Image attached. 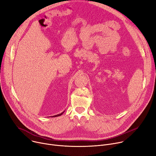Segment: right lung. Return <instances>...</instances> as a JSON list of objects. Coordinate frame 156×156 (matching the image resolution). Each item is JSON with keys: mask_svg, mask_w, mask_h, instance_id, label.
Segmentation results:
<instances>
[{"mask_svg": "<svg viewBox=\"0 0 156 156\" xmlns=\"http://www.w3.org/2000/svg\"><path fill=\"white\" fill-rule=\"evenodd\" d=\"M65 112V111H63V112H62V113H60V114H58V115H55V116H52V117H57V116H61L62 115H63V113Z\"/></svg>", "mask_w": 156, "mask_h": 156, "instance_id": "1", "label": "right lung"}]
</instances>
